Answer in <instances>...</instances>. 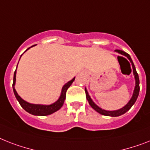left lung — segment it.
Returning <instances> with one entry per match:
<instances>
[{"label":"left lung","mask_w":150,"mask_h":150,"mask_svg":"<svg viewBox=\"0 0 150 150\" xmlns=\"http://www.w3.org/2000/svg\"><path fill=\"white\" fill-rule=\"evenodd\" d=\"M115 52H117L119 54H121L122 55L118 56V60H119V63H120V61L122 60H126L129 63L130 61L131 62V64H132V69H133V74L135 75V79H136V87H135L134 89V92H133V95H132V98L130 99V101L129 103L126 104V105L123 107V108H122V109H119V110H115V111H106L104 110V109H102L101 108H99L98 106H97L96 104H95L92 100L90 98L89 95L88 93L87 90L86 88L85 89V92H86V98H87V100L88 101V103H89V105L91 106L96 111V112H98V113H100L102 115H107V116H113V117H115V116H119V115H123L124 113H126V112L129 110L130 108L134 105V103H136V99L138 98L139 93V75L138 73L136 72V68H135V65L132 62V60L130 55L129 54H127L126 52H123V51H121V50H115ZM128 58L130 60L129 62L127 60V58Z\"/></svg>","instance_id":"left-lung-1"}]
</instances>
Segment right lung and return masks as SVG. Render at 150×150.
I'll return each instance as SVG.
<instances>
[{
    "label": "right lung",
    "instance_id": "add662e5",
    "mask_svg": "<svg viewBox=\"0 0 150 150\" xmlns=\"http://www.w3.org/2000/svg\"><path fill=\"white\" fill-rule=\"evenodd\" d=\"M31 47H33V46H31ZM29 48H30V47H28V49H29ZM74 80H75V78L73 79H71V81H69L68 83H66L64 86H63L60 98H58V100L57 101V102H55V103H53V104L52 105H49L30 104V103H27V102H25L24 100H23L22 98L18 96V94L17 93V92H16L15 88H14V85H15L16 81V70L15 71H14V79H13V85H12V86H13V90H14V93L16 98L18 99V101L19 102L20 105H21V107H22L24 110L30 113V114H32V115H43V116H45V115H51V114L54 113V112H56V111H58V109H61V107L62 106L63 104H64V99H65V97H66L67 90H68V88H69L70 87V86L72 84Z\"/></svg>",
    "mask_w": 150,
    "mask_h": 150
}]
</instances>
